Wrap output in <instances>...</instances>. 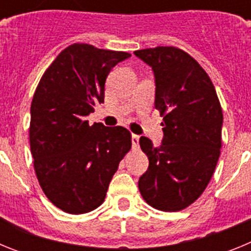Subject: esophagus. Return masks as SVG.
<instances>
[{
	"mask_svg": "<svg viewBox=\"0 0 251 251\" xmlns=\"http://www.w3.org/2000/svg\"><path fill=\"white\" fill-rule=\"evenodd\" d=\"M132 145L134 148L139 147V136H137V134H132Z\"/></svg>",
	"mask_w": 251,
	"mask_h": 251,
	"instance_id": "1",
	"label": "esophagus"
}]
</instances>
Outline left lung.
<instances>
[{
  "label": "left lung",
  "mask_w": 251,
  "mask_h": 251,
  "mask_svg": "<svg viewBox=\"0 0 251 251\" xmlns=\"http://www.w3.org/2000/svg\"><path fill=\"white\" fill-rule=\"evenodd\" d=\"M152 68L154 106L163 117V141L153 147L147 137L139 145L150 166L138 181L142 197L161 211H179L205 191L220 157L223 109L207 73L175 46L134 51Z\"/></svg>",
  "instance_id": "1"
}]
</instances>
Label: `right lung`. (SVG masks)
Returning a JSON list of instances; mask_svg holds the SVG:
<instances>
[{
	"label": "right lung",
	"instance_id": "add662e5",
	"mask_svg": "<svg viewBox=\"0 0 251 251\" xmlns=\"http://www.w3.org/2000/svg\"><path fill=\"white\" fill-rule=\"evenodd\" d=\"M129 56L73 44L46 69L35 90L30 121L35 174L46 197L68 214H86L103 203L119 162L132 147L126 128L86 121L95 104L104 101L112 68Z\"/></svg>",
	"mask_w": 251,
	"mask_h": 251
}]
</instances>
